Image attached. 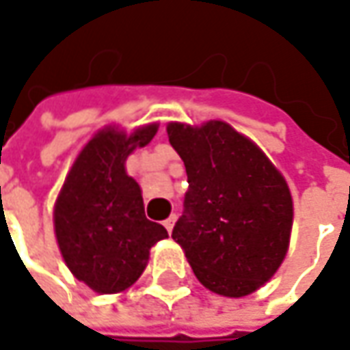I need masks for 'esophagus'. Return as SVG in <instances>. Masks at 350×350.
Segmentation results:
<instances>
[{"instance_id":"34e87169","label":"esophagus","mask_w":350,"mask_h":350,"mask_svg":"<svg viewBox=\"0 0 350 350\" xmlns=\"http://www.w3.org/2000/svg\"><path fill=\"white\" fill-rule=\"evenodd\" d=\"M175 220H177V216H175V214H171L167 220L163 222V226H165V230H167V232H171V230H173V226H175Z\"/></svg>"}]
</instances>
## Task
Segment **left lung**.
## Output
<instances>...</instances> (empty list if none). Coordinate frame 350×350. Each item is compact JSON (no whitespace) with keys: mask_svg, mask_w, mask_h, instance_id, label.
Here are the masks:
<instances>
[{"mask_svg":"<svg viewBox=\"0 0 350 350\" xmlns=\"http://www.w3.org/2000/svg\"><path fill=\"white\" fill-rule=\"evenodd\" d=\"M189 191L171 237L212 292L241 298L267 282L288 251L292 196L261 150L222 120L167 126Z\"/></svg>","mask_w":350,"mask_h":350,"instance_id":"1","label":"left lung"}]
</instances>
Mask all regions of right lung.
I'll return each mask as SVG.
<instances>
[{
    "label": "right lung",
    "mask_w": 350,
    "mask_h": 350,
    "mask_svg": "<svg viewBox=\"0 0 350 350\" xmlns=\"http://www.w3.org/2000/svg\"><path fill=\"white\" fill-rule=\"evenodd\" d=\"M157 124L126 136L105 128L81 150L54 206V230L62 257L77 280L99 294L134 284L150 249L167 230L144 214L138 183L124 161L134 148L150 144Z\"/></svg>",
    "instance_id": "1"
}]
</instances>
